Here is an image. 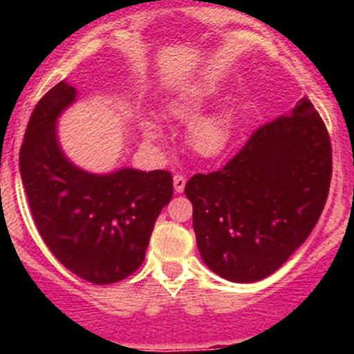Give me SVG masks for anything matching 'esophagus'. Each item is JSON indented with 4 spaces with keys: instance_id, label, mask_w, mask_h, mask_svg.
Listing matches in <instances>:
<instances>
[{
    "instance_id": "obj_1",
    "label": "esophagus",
    "mask_w": 354,
    "mask_h": 354,
    "mask_svg": "<svg viewBox=\"0 0 354 354\" xmlns=\"http://www.w3.org/2000/svg\"><path fill=\"white\" fill-rule=\"evenodd\" d=\"M184 187H186V179H184L183 175H175V177H174L175 193H183Z\"/></svg>"
}]
</instances>
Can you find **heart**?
<instances>
[{"instance_id":"1","label":"heart","mask_w":354,"mask_h":354,"mask_svg":"<svg viewBox=\"0 0 354 354\" xmlns=\"http://www.w3.org/2000/svg\"><path fill=\"white\" fill-rule=\"evenodd\" d=\"M214 95L216 90L209 84L195 86V88L186 90L180 95L170 99L167 102V111L177 120L189 122L204 111V108L212 101ZM140 129L150 142L162 138V126L156 118H143L140 122ZM230 138H232V115L225 113V111L196 118L187 129L189 149L207 159L223 154L230 143Z\"/></svg>"}]
</instances>
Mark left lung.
<instances>
[{
	"instance_id": "1",
	"label": "left lung",
	"mask_w": 354,
	"mask_h": 354,
	"mask_svg": "<svg viewBox=\"0 0 354 354\" xmlns=\"http://www.w3.org/2000/svg\"><path fill=\"white\" fill-rule=\"evenodd\" d=\"M330 180V136L303 97L259 127L221 170L187 180L196 245L209 270L236 283L273 274L310 236Z\"/></svg>"
}]
</instances>
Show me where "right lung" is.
Listing matches in <instances>:
<instances>
[{"instance_id": "right-lung-1", "label": "right lung", "mask_w": 354, "mask_h": 354, "mask_svg": "<svg viewBox=\"0 0 354 354\" xmlns=\"http://www.w3.org/2000/svg\"><path fill=\"white\" fill-rule=\"evenodd\" d=\"M76 99L67 81L40 99L24 133L19 170L31 216L53 255L83 280L108 286L142 266L174 180L167 170L122 167L92 174L74 165L56 126Z\"/></svg>"}]
</instances>
